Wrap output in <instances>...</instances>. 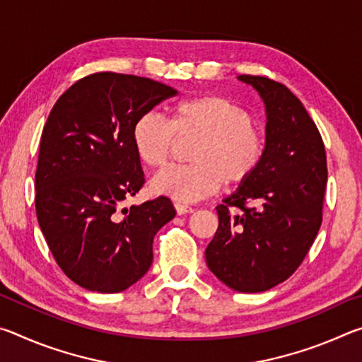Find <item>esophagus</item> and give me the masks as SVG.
<instances>
[{
    "mask_svg": "<svg viewBox=\"0 0 362 362\" xmlns=\"http://www.w3.org/2000/svg\"><path fill=\"white\" fill-rule=\"evenodd\" d=\"M174 207H175V211H177V214H192L194 209L192 206H188V204H183V203H175L174 204Z\"/></svg>",
    "mask_w": 362,
    "mask_h": 362,
    "instance_id": "esophagus-1",
    "label": "esophagus"
}]
</instances>
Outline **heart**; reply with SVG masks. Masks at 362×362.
Instances as JSON below:
<instances>
[{
    "label": "heart",
    "instance_id": "b5f03b06",
    "mask_svg": "<svg viewBox=\"0 0 362 362\" xmlns=\"http://www.w3.org/2000/svg\"><path fill=\"white\" fill-rule=\"evenodd\" d=\"M198 137L187 166L169 168L151 182L153 192L179 201H196L217 193L223 182L241 185L260 168L265 134L246 108L218 94L180 100L166 122L145 113L132 127V144L140 161L163 169L173 156L175 140Z\"/></svg>",
    "mask_w": 362,
    "mask_h": 362
}]
</instances>
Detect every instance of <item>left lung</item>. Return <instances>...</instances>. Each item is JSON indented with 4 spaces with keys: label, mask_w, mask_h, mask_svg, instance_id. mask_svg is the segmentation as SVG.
<instances>
[{
    "label": "left lung",
    "mask_w": 362,
    "mask_h": 362,
    "mask_svg": "<svg viewBox=\"0 0 362 362\" xmlns=\"http://www.w3.org/2000/svg\"><path fill=\"white\" fill-rule=\"evenodd\" d=\"M267 108L265 156L257 173L216 209L206 249L211 272L233 291L263 292L293 274L322 222L327 183L320 131L284 84L241 75Z\"/></svg>",
    "instance_id": "1"
}]
</instances>
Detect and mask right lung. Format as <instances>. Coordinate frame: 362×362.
<instances>
[{
	"instance_id": "1",
	"label": "right lung",
	"mask_w": 362,
	"mask_h": 362,
	"mask_svg": "<svg viewBox=\"0 0 362 362\" xmlns=\"http://www.w3.org/2000/svg\"><path fill=\"white\" fill-rule=\"evenodd\" d=\"M175 94L155 79L99 71L51 110L35 174L36 217L57 265L84 289L113 293L137 283L151 267L153 238L175 217L166 196L119 209L145 183L132 127Z\"/></svg>"
}]
</instances>
